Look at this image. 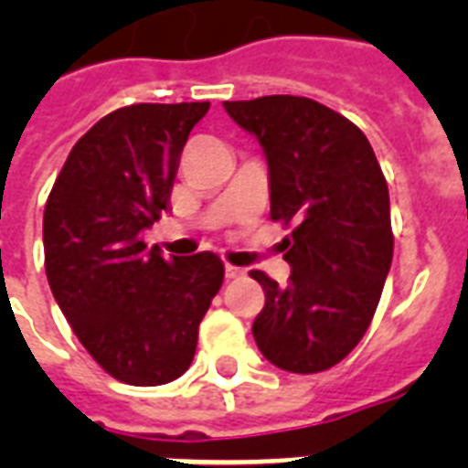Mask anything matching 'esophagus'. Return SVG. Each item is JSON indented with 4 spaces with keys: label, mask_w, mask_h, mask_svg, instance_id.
I'll list each match as a JSON object with an SVG mask.
<instances>
[{
    "label": "esophagus",
    "mask_w": 468,
    "mask_h": 468,
    "mask_svg": "<svg viewBox=\"0 0 468 468\" xmlns=\"http://www.w3.org/2000/svg\"><path fill=\"white\" fill-rule=\"evenodd\" d=\"M226 277L228 279H242L245 277V270H242V267H233V264H226Z\"/></svg>",
    "instance_id": "esophagus-1"
}]
</instances>
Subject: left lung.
<instances>
[{"label":"left lung","mask_w":468,"mask_h":468,"mask_svg":"<svg viewBox=\"0 0 468 468\" xmlns=\"http://www.w3.org/2000/svg\"><path fill=\"white\" fill-rule=\"evenodd\" d=\"M223 109L262 145L271 218L293 223L289 284L250 271L264 289L257 347L284 371L330 369L364 337L391 270V206L377 155L352 121L313 99L274 94Z\"/></svg>","instance_id":"obj_1"}]
</instances>
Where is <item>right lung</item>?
<instances>
[{"label":"right lung","instance_id":"1","mask_svg":"<svg viewBox=\"0 0 468 468\" xmlns=\"http://www.w3.org/2000/svg\"><path fill=\"white\" fill-rule=\"evenodd\" d=\"M208 101L133 104L69 150L43 213L50 292L113 378L169 384L189 369L198 323L223 284L213 252L165 260L143 242L169 211L179 155Z\"/></svg>","mask_w":468,"mask_h":468}]
</instances>
